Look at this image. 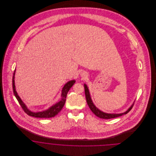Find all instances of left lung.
<instances>
[{
    "label": "left lung",
    "mask_w": 156,
    "mask_h": 156,
    "mask_svg": "<svg viewBox=\"0 0 156 156\" xmlns=\"http://www.w3.org/2000/svg\"><path fill=\"white\" fill-rule=\"evenodd\" d=\"M84 88H85V94L87 102V104H88V106H89V108L91 110V111L92 112L97 116L99 117V118L105 119H110L121 116L123 115H125V114L126 115V114H127L132 109V108L133 106V105H132V106L127 111L125 112V113H120V114H113V113H112V114H110V113H104L103 112L101 111L100 110H99L97 107L93 104V102H92V101L91 100L90 97V95H89V90L88 89L87 86L85 84H84Z\"/></svg>",
    "instance_id": "left-lung-1"
}]
</instances>
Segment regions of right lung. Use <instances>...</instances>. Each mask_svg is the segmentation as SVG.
Instances as JSON below:
<instances>
[{"instance_id":"obj_1","label":"right lung","mask_w":156,"mask_h":156,"mask_svg":"<svg viewBox=\"0 0 156 156\" xmlns=\"http://www.w3.org/2000/svg\"><path fill=\"white\" fill-rule=\"evenodd\" d=\"M14 78H15V73H13V80H12L13 90V92H14L15 97L16 98V99H17L19 104L21 105L23 110L26 113H27L28 115H29L30 116H33V117H35V118H52V117H54L55 115H57L59 112L61 111V110L62 109V108H63L64 104L66 103V97H67L68 92L69 91V90L73 87V85L74 84V83L75 82V80H73V81L67 82V83L64 85V87L62 89V94H61L62 99L59 102H58L57 104L53 105L52 107H51L50 108H49L47 111H45L44 112H32L29 111V109H27V108H26L25 105L23 104V102L21 100V99L20 98V97L18 96V95H17V94L16 91V89H15Z\"/></svg>"}]
</instances>
